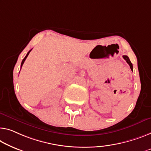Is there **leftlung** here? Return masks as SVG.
<instances>
[{
    "label": "left lung",
    "instance_id": "1",
    "mask_svg": "<svg viewBox=\"0 0 151 151\" xmlns=\"http://www.w3.org/2000/svg\"><path fill=\"white\" fill-rule=\"evenodd\" d=\"M123 58H124V60H126V62H127V64L129 65L130 68H131V70H133V66H132V62H130V60H129V58H128L127 55H123Z\"/></svg>",
    "mask_w": 151,
    "mask_h": 151
}]
</instances>
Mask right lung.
Masks as SVG:
<instances>
[{
  "mask_svg": "<svg viewBox=\"0 0 151 151\" xmlns=\"http://www.w3.org/2000/svg\"><path fill=\"white\" fill-rule=\"evenodd\" d=\"M31 50H32V49H31ZM31 50H30V51H28V53H27V55L25 56V58H24V59H23V60H22V64H21V68H22V65H23L24 64V62H25V60H26V58H27V57H28V55H29V53H30V51H31Z\"/></svg>",
  "mask_w": 151,
  "mask_h": 151,
  "instance_id": "obj_1",
  "label": "right lung"
}]
</instances>
